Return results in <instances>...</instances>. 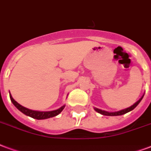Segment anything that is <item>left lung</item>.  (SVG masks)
<instances>
[{
    "label": "left lung",
    "mask_w": 151,
    "mask_h": 151,
    "mask_svg": "<svg viewBox=\"0 0 151 151\" xmlns=\"http://www.w3.org/2000/svg\"><path fill=\"white\" fill-rule=\"evenodd\" d=\"M144 96V95H143ZM143 96L141 97V98L139 100V101H137V102H135V103L132 105V106L129 107V108H127V109H124V110H120V111H116V112H108V111H102V110H101V109H95V110H96L97 112H99V113L102 114V115H104V116H121V115H124V114L127 113V112H128V111H131L132 110H133V109L135 108V107L139 104V102L141 101H142V97H143Z\"/></svg>",
    "instance_id": "8db88e82"
}]
</instances>
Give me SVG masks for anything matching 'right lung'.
<instances>
[{"mask_svg":"<svg viewBox=\"0 0 151 151\" xmlns=\"http://www.w3.org/2000/svg\"><path fill=\"white\" fill-rule=\"evenodd\" d=\"M10 96V99H11V101L12 102V104H14L15 106L17 107V109H19V111L23 112L25 115H27L28 116L32 117V118H34V119H48V118H51V117L56 116L57 115L60 113L61 111H63V109L65 108V105H63L60 108V109H57V110H55V111H32V110H30L28 109H26L24 107H23L22 105H20L19 104H18L17 101H15L14 99L12 98V96H11V94H9Z\"/></svg>","mask_w":151,"mask_h":151,"instance_id":"1","label":"right lung"}]
</instances>
